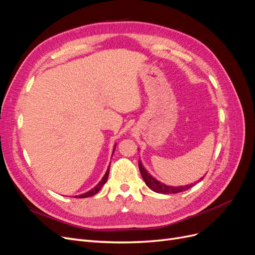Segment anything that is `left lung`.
Instances as JSON below:
<instances>
[{
	"mask_svg": "<svg viewBox=\"0 0 255 255\" xmlns=\"http://www.w3.org/2000/svg\"><path fill=\"white\" fill-rule=\"evenodd\" d=\"M138 166H139V170H140L141 176H142V179H143L146 186H148L150 189H152L153 191L157 192V194H164V195L177 194V192H182V191H185V190L191 188L196 184V183H194V184L185 185V186H176V187H174V186H168V185H165V184H163L161 182L157 181L155 177H153L148 171H146L145 169H144V167L142 166L140 160L138 161ZM203 177H201V179L199 180V182L202 181Z\"/></svg>",
	"mask_w": 255,
	"mask_h": 255,
	"instance_id": "obj_1",
	"label": "left lung"
}]
</instances>
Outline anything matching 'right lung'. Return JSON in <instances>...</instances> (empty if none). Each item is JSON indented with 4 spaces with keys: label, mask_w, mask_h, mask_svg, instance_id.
I'll return each instance as SVG.
<instances>
[{
    "label": "right lung",
    "mask_w": 255,
    "mask_h": 255,
    "mask_svg": "<svg viewBox=\"0 0 255 255\" xmlns=\"http://www.w3.org/2000/svg\"><path fill=\"white\" fill-rule=\"evenodd\" d=\"M115 148H116V144H115ZM115 148H114V151H115ZM114 151H113V153H114ZM110 167H111V165L109 166V168H107V170H106V172H105V174H104V176H103V179H102L101 181H100L94 188L90 189V190L87 191V192H85V194H83V195L75 196V197H78V198H87V197H91V196L96 195L97 192H98L100 189H101V187L103 186V185L106 183L107 177H109V173H110Z\"/></svg>",
    "instance_id": "right-lung-1"
}]
</instances>
